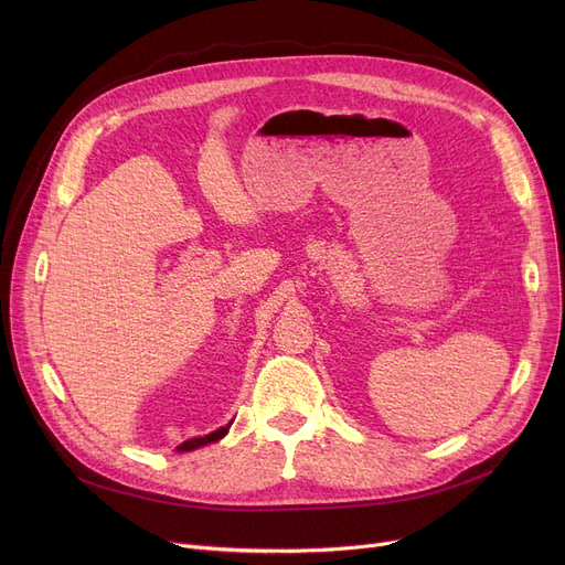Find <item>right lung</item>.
<instances>
[{"label":"right lung","mask_w":565,"mask_h":565,"mask_svg":"<svg viewBox=\"0 0 565 565\" xmlns=\"http://www.w3.org/2000/svg\"><path fill=\"white\" fill-rule=\"evenodd\" d=\"M228 428H231V424H226V426L217 428V430H215V433H211V435H203V437H192V439H188V441H183V444H178L175 451L185 454V451H194V449H199V447H205V444H211V441H217V439H222V437L228 433Z\"/></svg>","instance_id":"1"}]
</instances>
